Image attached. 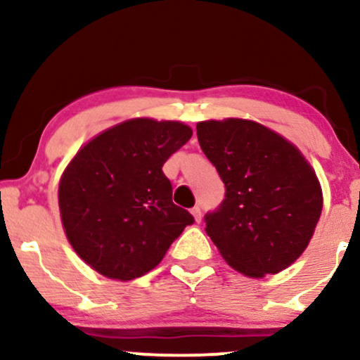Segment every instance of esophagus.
Masks as SVG:
<instances>
[{"instance_id": "34e87169", "label": "esophagus", "mask_w": 360, "mask_h": 360, "mask_svg": "<svg viewBox=\"0 0 360 360\" xmlns=\"http://www.w3.org/2000/svg\"><path fill=\"white\" fill-rule=\"evenodd\" d=\"M191 213H193L194 220L200 223L201 221V208H200V206H194V208L191 210Z\"/></svg>"}]
</instances>
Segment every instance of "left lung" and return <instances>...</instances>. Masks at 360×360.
Masks as SVG:
<instances>
[{
	"mask_svg": "<svg viewBox=\"0 0 360 360\" xmlns=\"http://www.w3.org/2000/svg\"><path fill=\"white\" fill-rule=\"evenodd\" d=\"M196 131L225 184V200L205 214L208 237L233 269L250 278L286 269L320 220L315 171L292 143L250 120L201 122Z\"/></svg>",
	"mask_w": 360,
	"mask_h": 360,
	"instance_id": "8db88e82",
	"label": "left lung"
}]
</instances>
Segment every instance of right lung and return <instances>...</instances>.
Segmentation results:
<instances>
[{
    "instance_id": "1",
    "label": "right lung",
    "mask_w": 360,
    "mask_h": 360,
    "mask_svg": "<svg viewBox=\"0 0 360 360\" xmlns=\"http://www.w3.org/2000/svg\"><path fill=\"white\" fill-rule=\"evenodd\" d=\"M179 122L135 118L103 131L59 184L62 225L77 255L111 279L154 269L194 218L172 203L164 162L191 139Z\"/></svg>"
}]
</instances>
